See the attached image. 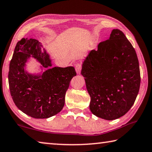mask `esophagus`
<instances>
[{"mask_svg": "<svg viewBox=\"0 0 152 152\" xmlns=\"http://www.w3.org/2000/svg\"><path fill=\"white\" fill-rule=\"evenodd\" d=\"M75 69H76V72L78 74H79L80 72L81 71V69H82V66L80 64H76L75 65Z\"/></svg>", "mask_w": 152, "mask_h": 152, "instance_id": "1", "label": "esophagus"}]
</instances>
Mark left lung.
<instances>
[{
  "label": "left lung",
  "mask_w": 152,
  "mask_h": 152,
  "mask_svg": "<svg viewBox=\"0 0 152 152\" xmlns=\"http://www.w3.org/2000/svg\"><path fill=\"white\" fill-rule=\"evenodd\" d=\"M81 74L91 96L90 109L96 117L117 119L134 104L141 82L139 61L132 43L119 29H113L109 39L90 51Z\"/></svg>",
  "instance_id": "left-lung-1"
}]
</instances>
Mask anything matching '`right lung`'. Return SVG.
Instances as JSON below:
<instances>
[{
  "label": "right lung",
  "mask_w": 152,
  "mask_h": 152,
  "mask_svg": "<svg viewBox=\"0 0 152 152\" xmlns=\"http://www.w3.org/2000/svg\"><path fill=\"white\" fill-rule=\"evenodd\" d=\"M37 39L18 42L9 65L11 95L18 109L35 119H47L60 113L65 103L70 82L76 73L74 67H53L50 56ZM30 57L47 69L42 74H30L25 66Z\"/></svg>",
  "instance_id": "right-lung-1"
}]
</instances>
